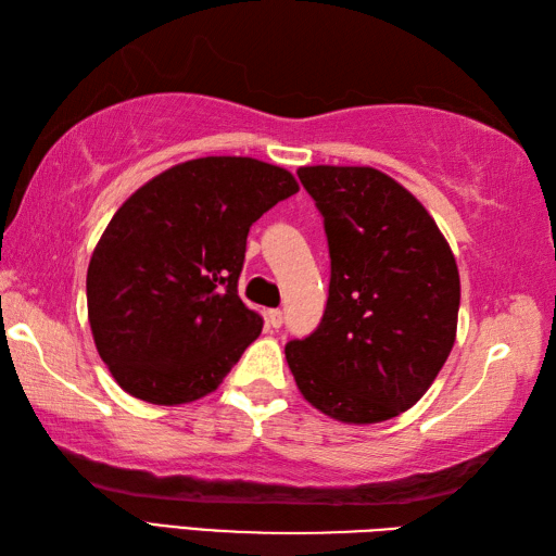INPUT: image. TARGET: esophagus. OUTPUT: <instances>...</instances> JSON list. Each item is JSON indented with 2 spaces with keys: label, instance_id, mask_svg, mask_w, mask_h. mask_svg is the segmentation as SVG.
Wrapping results in <instances>:
<instances>
[{
  "label": "esophagus",
  "instance_id": "obj_1",
  "mask_svg": "<svg viewBox=\"0 0 556 556\" xmlns=\"http://www.w3.org/2000/svg\"><path fill=\"white\" fill-rule=\"evenodd\" d=\"M265 323L269 329H279L281 323H285V315H281V311H267Z\"/></svg>",
  "mask_w": 556,
  "mask_h": 556
}]
</instances>
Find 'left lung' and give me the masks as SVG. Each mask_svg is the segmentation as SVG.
Wrapping results in <instances>:
<instances>
[{"label": "left lung", "instance_id": "1", "mask_svg": "<svg viewBox=\"0 0 556 556\" xmlns=\"http://www.w3.org/2000/svg\"><path fill=\"white\" fill-rule=\"evenodd\" d=\"M332 257L320 327L287 344L303 399L346 425L396 418L428 392L456 341L460 279L420 200L375 167H301Z\"/></svg>", "mask_w": 556, "mask_h": 556}]
</instances>
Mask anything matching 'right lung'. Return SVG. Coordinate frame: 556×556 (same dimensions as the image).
Wrapping results in <instances>:
<instances>
[{"instance_id": "right-lung-1", "label": "right lung", "mask_w": 556, "mask_h": 556, "mask_svg": "<svg viewBox=\"0 0 556 556\" xmlns=\"http://www.w3.org/2000/svg\"><path fill=\"white\" fill-rule=\"evenodd\" d=\"M299 191L253 157L174 164L116 210L88 265V320L124 392L157 406L203 399L263 332L239 299L248 229Z\"/></svg>"}]
</instances>
